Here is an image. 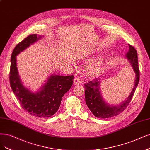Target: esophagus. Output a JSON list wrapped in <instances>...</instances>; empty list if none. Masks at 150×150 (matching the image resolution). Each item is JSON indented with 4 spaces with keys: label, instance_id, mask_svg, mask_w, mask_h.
Here are the masks:
<instances>
[{
    "label": "esophagus",
    "instance_id": "esophagus-1",
    "mask_svg": "<svg viewBox=\"0 0 150 150\" xmlns=\"http://www.w3.org/2000/svg\"><path fill=\"white\" fill-rule=\"evenodd\" d=\"M74 83L75 85H79V84L81 83V81L80 79L78 77V78H75V79L74 80Z\"/></svg>",
    "mask_w": 150,
    "mask_h": 150
}]
</instances>
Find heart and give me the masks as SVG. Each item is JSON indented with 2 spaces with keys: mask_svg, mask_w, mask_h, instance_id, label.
I'll return each instance as SVG.
<instances>
[{
  "mask_svg": "<svg viewBox=\"0 0 150 150\" xmlns=\"http://www.w3.org/2000/svg\"><path fill=\"white\" fill-rule=\"evenodd\" d=\"M101 68V63L100 60L92 61L88 64L86 67V71L90 75H94L98 74Z\"/></svg>",
  "mask_w": 150,
  "mask_h": 150,
  "instance_id": "heart-1",
  "label": "heart"
}]
</instances>
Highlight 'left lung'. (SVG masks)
Instances as JSON below:
<instances>
[{
  "mask_svg": "<svg viewBox=\"0 0 150 150\" xmlns=\"http://www.w3.org/2000/svg\"><path fill=\"white\" fill-rule=\"evenodd\" d=\"M129 50L126 54V57L131 63V65L135 74V81L134 87L130 95L126 101L118 106H110L105 103L102 99L99 89V82L98 79H93L89 81L85 85V102L88 108L96 117L100 119H106L117 115L124 111V110L129 106L134 96L136 88L140 80V70L138 67L137 52L134 46L129 44Z\"/></svg>",
  "mask_w": 150,
  "mask_h": 150,
  "instance_id": "obj_1",
  "label": "left lung"
}]
</instances>
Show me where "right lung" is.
Returning a JSON list of instances; mask_svg holds the SVG:
<instances>
[{
  "mask_svg": "<svg viewBox=\"0 0 150 150\" xmlns=\"http://www.w3.org/2000/svg\"><path fill=\"white\" fill-rule=\"evenodd\" d=\"M40 38L36 34L29 35L15 46L11 56L9 80L11 88L22 108L35 117L47 118L58 110L62 98L73 85L74 76L51 75L41 90L36 94L23 86L18 74L16 56Z\"/></svg>",
  "mask_w": 150,
  "mask_h": 150,
  "instance_id": "1",
  "label": "right lung"
}]
</instances>
